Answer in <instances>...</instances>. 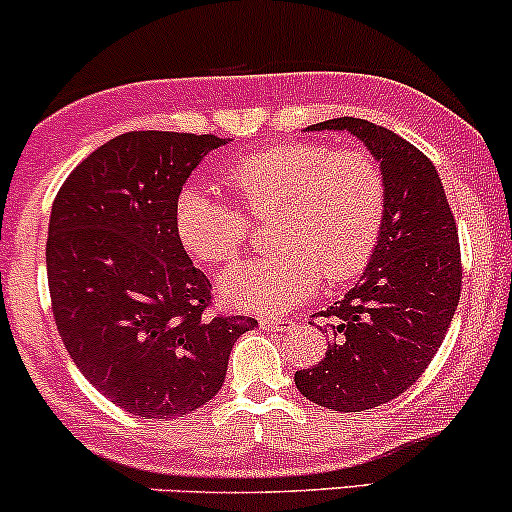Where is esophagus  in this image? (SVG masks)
<instances>
[{
    "instance_id": "obj_1",
    "label": "esophagus",
    "mask_w": 512,
    "mask_h": 512,
    "mask_svg": "<svg viewBox=\"0 0 512 512\" xmlns=\"http://www.w3.org/2000/svg\"><path fill=\"white\" fill-rule=\"evenodd\" d=\"M261 329L285 333V331L295 329V321H292V319H278V317H263L261 319Z\"/></svg>"
}]
</instances>
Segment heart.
Wrapping results in <instances>:
<instances>
[{
    "mask_svg": "<svg viewBox=\"0 0 512 512\" xmlns=\"http://www.w3.org/2000/svg\"><path fill=\"white\" fill-rule=\"evenodd\" d=\"M231 200L198 186L181 188L174 229L193 258L234 261L273 215L268 256L222 275V295L246 312L280 314L307 300L321 278L343 285L370 266L387 217V183L375 157L326 142H290L241 154L222 171Z\"/></svg>",
    "mask_w": 512,
    "mask_h": 512,
    "instance_id": "1",
    "label": "heart"
}]
</instances>
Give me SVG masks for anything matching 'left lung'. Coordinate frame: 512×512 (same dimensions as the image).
<instances>
[{
  "label": "left lung",
  "instance_id": "left-lung-1",
  "mask_svg": "<svg viewBox=\"0 0 512 512\" xmlns=\"http://www.w3.org/2000/svg\"><path fill=\"white\" fill-rule=\"evenodd\" d=\"M312 130H348L382 164L387 217L363 280L321 312L333 338L326 358L295 372L297 389L333 411H365L404 394L438 353L462 290L457 222L426 154L363 118Z\"/></svg>",
  "mask_w": 512,
  "mask_h": 512
}]
</instances>
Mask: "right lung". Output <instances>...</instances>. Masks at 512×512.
I'll return each mask as SVG.
<instances>
[{
	"label": "right lung",
	"instance_id": "add662e5",
	"mask_svg": "<svg viewBox=\"0 0 512 512\" xmlns=\"http://www.w3.org/2000/svg\"><path fill=\"white\" fill-rule=\"evenodd\" d=\"M225 140L135 130L91 152L57 191L48 287L62 343L82 375L142 418L191 413L220 392L251 317L212 314V283L174 229V203Z\"/></svg>",
	"mask_w": 512,
	"mask_h": 512
}]
</instances>
